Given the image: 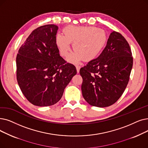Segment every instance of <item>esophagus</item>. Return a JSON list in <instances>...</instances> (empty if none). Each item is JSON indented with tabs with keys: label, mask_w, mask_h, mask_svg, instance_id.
<instances>
[{
	"label": "esophagus",
	"mask_w": 148,
	"mask_h": 148,
	"mask_svg": "<svg viewBox=\"0 0 148 148\" xmlns=\"http://www.w3.org/2000/svg\"><path fill=\"white\" fill-rule=\"evenodd\" d=\"M75 68H76V69H77V73H79V71H80V66L79 65H75Z\"/></svg>",
	"instance_id": "34e87169"
}]
</instances>
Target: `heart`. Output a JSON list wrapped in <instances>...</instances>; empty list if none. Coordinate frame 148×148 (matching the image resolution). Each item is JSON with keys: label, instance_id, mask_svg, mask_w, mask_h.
Wrapping results in <instances>:
<instances>
[{"label": "heart", "instance_id": "b5f03b06", "mask_svg": "<svg viewBox=\"0 0 148 148\" xmlns=\"http://www.w3.org/2000/svg\"><path fill=\"white\" fill-rule=\"evenodd\" d=\"M63 35L57 34L56 38L57 47L60 54L66 57L71 50L70 43L73 42L74 53L68 60L71 63H78L82 58L91 60L97 57L106 42L105 32L99 28L88 27L69 26L63 31Z\"/></svg>", "mask_w": 148, "mask_h": 148}]
</instances>
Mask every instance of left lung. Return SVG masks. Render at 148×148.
Instances as JSON below:
<instances>
[{
    "label": "left lung",
    "instance_id": "left-lung-1",
    "mask_svg": "<svg viewBox=\"0 0 148 148\" xmlns=\"http://www.w3.org/2000/svg\"><path fill=\"white\" fill-rule=\"evenodd\" d=\"M132 65L127 42L119 33L111 32L100 56L80 69L83 98L93 106L104 108L115 103L127 86Z\"/></svg>",
    "mask_w": 148,
    "mask_h": 148
}]
</instances>
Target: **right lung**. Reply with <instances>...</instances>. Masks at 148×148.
<instances>
[{"mask_svg":"<svg viewBox=\"0 0 148 148\" xmlns=\"http://www.w3.org/2000/svg\"><path fill=\"white\" fill-rule=\"evenodd\" d=\"M58 28L51 24L34 29L16 57L18 86L25 97L35 106L56 104L77 74L75 67L60 56L56 42Z\"/></svg>","mask_w":148,"mask_h":148,"instance_id":"obj_1","label":"right lung"}]
</instances>
